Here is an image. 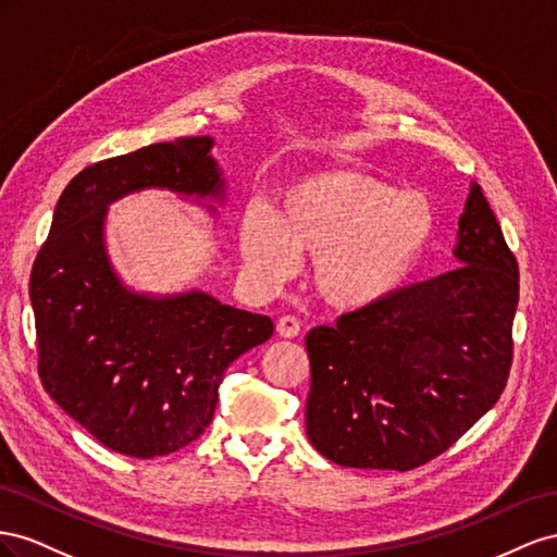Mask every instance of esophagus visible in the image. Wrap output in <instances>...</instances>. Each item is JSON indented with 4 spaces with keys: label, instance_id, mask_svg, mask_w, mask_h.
I'll list each match as a JSON object with an SVG mask.
<instances>
[{
    "label": "esophagus",
    "instance_id": "1",
    "mask_svg": "<svg viewBox=\"0 0 557 557\" xmlns=\"http://www.w3.org/2000/svg\"><path fill=\"white\" fill-rule=\"evenodd\" d=\"M277 333L282 338H296L300 333V322L292 314H284L277 320Z\"/></svg>",
    "mask_w": 557,
    "mask_h": 557
}]
</instances>
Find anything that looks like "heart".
<instances>
[{
	"instance_id": "obj_1",
	"label": "heart",
	"mask_w": 557,
	"mask_h": 557,
	"mask_svg": "<svg viewBox=\"0 0 557 557\" xmlns=\"http://www.w3.org/2000/svg\"><path fill=\"white\" fill-rule=\"evenodd\" d=\"M436 231L424 194L357 170L306 174L284 186L275 216L249 210L240 251L253 277L280 284L312 259V287L338 312H361L410 277Z\"/></svg>"
}]
</instances>
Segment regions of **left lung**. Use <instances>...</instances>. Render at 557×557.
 <instances>
[{
  "instance_id": "8db88e82",
  "label": "left lung",
  "mask_w": 557,
  "mask_h": 557,
  "mask_svg": "<svg viewBox=\"0 0 557 557\" xmlns=\"http://www.w3.org/2000/svg\"><path fill=\"white\" fill-rule=\"evenodd\" d=\"M455 265L306 336L308 438L331 462L410 471L497 404L513 361L518 261L479 184Z\"/></svg>"
}]
</instances>
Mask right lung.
<instances>
[{
    "instance_id": "right-lung-1",
    "label": "right lung",
    "mask_w": 557,
    "mask_h": 557,
    "mask_svg": "<svg viewBox=\"0 0 557 557\" xmlns=\"http://www.w3.org/2000/svg\"><path fill=\"white\" fill-rule=\"evenodd\" d=\"M212 145L161 141L78 172L32 265L44 389L102 446L128 457H161L196 441L212 422L226 369L273 336L270 317L210 294L125 289L107 257L109 202L153 186L224 198Z\"/></svg>"
}]
</instances>
